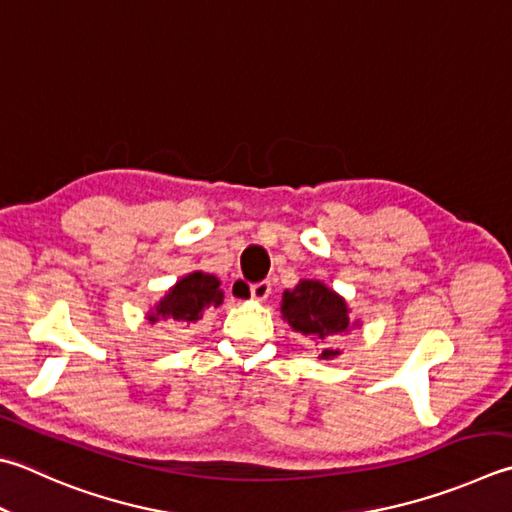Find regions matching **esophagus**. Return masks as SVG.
<instances>
[{"label":"esophagus","instance_id":"obj_1","mask_svg":"<svg viewBox=\"0 0 512 512\" xmlns=\"http://www.w3.org/2000/svg\"><path fill=\"white\" fill-rule=\"evenodd\" d=\"M249 294H252L254 301L263 303V301H267V296L272 294V285H269V281H260V283H254L252 287H249Z\"/></svg>","mask_w":512,"mask_h":512}]
</instances>
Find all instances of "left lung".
Returning <instances> with one entry per match:
<instances>
[{"instance_id":"left-lung-1","label":"left lung","mask_w":512,"mask_h":512,"mask_svg":"<svg viewBox=\"0 0 512 512\" xmlns=\"http://www.w3.org/2000/svg\"><path fill=\"white\" fill-rule=\"evenodd\" d=\"M281 316L294 332L307 336L316 345H323L318 354V359L323 361L341 356L339 347H330L327 341L361 327V318L352 316L345 298L316 278H301L294 289H285Z\"/></svg>"}]
</instances>
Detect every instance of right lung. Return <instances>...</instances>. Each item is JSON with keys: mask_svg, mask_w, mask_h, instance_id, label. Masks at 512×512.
I'll list each match as a JSON object with an SVG mask.
<instances>
[{"mask_svg": "<svg viewBox=\"0 0 512 512\" xmlns=\"http://www.w3.org/2000/svg\"><path fill=\"white\" fill-rule=\"evenodd\" d=\"M225 292L220 289V278L207 272H191L167 289V294L147 312V321L156 325L160 321L196 323L209 307L223 305Z\"/></svg>", "mask_w": 512, "mask_h": 512, "instance_id": "right-lung-1", "label": "right lung"}]
</instances>
